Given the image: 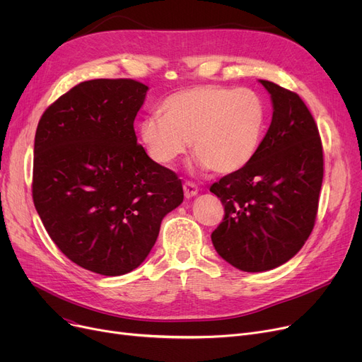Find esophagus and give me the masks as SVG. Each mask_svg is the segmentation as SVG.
<instances>
[{"mask_svg": "<svg viewBox=\"0 0 362 362\" xmlns=\"http://www.w3.org/2000/svg\"><path fill=\"white\" fill-rule=\"evenodd\" d=\"M183 192H185L186 198H192V197L198 195V186L192 182H186L183 185Z\"/></svg>", "mask_w": 362, "mask_h": 362, "instance_id": "esophagus-1", "label": "esophagus"}]
</instances>
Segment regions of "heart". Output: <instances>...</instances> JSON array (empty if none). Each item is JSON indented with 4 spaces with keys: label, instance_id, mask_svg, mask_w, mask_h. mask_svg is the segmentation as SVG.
Listing matches in <instances>:
<instances>
[{
    "label": "heart",
    "instance_id": "heart-1",
    "mask_svg": "<svg viewBox=\"0 0 362 362\" xmlns=\"http://www.w3.org/2000/svg\"><path fill=\"white\" fill-rule=\"evenodd\" d=\"M138 126L139 139L152 161L173 164L192 141L202 170L229 175L248 165L261 144L265 107L251 89L197 85L177 90Z\"/></svg>",
    "mask_w": 362,
    "mask_h": 362
}]
</instances>
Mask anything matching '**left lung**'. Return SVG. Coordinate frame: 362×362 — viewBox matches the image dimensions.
<instances>
[{
	"label": "left lung",
	"mask_w": 362,
	"mask_h": 362,
	"mask_svg": "<svg viewBox=\"0 0 362 362\" xmlns=\"http://www.w3.org/2000/svg\"><path fill=\"white\" fill-rule=\"evenodd\" d=\"M259 83L272 97V124L251 163L210 187L224 205V218L211 233L214 248L250 273L279 267L307 242L325 164L318 127L299 95Z\"/></svg>",
	"instance_id": "left-lung-1"
}]
</instances>
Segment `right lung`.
<instances>
[{"mask_svg": "<svg viewBox=\"0 0 362 362\" xmlns=\"http://www.w3.org/2000/svg\"><path fill=\"white\" fill-rule=\"evenodd\" d=\"M146 90L133 79L82 82L45 110L36 129V211L69 259L103 276L139 267L161 220L183 201L177 175L138 144L133 122Z\"/></svg>", "mask_w": 362, "mask_h": 362, "instance_id": "right-lung-1", "label": "right lung"}]
</instances>
